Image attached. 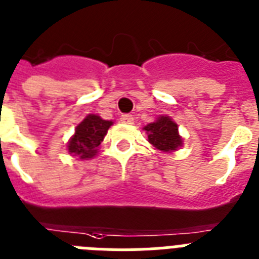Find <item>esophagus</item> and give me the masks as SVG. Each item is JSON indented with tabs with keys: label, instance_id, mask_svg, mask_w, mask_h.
Segmentation results:
<instances>
[{
	"label": "esophagus",
	"instance_id": "34e87169",
	"mask_svg": "<svg viewBox=\"0 0 259 259\" xmlns=\"http://www.w3.org/2000/svg\"><path fill=\"white\" fill-rule=\"evenodd\" d=\"M120 121L122 123H126V125H132L134 122V118H133L132 114H122L120 118Z\"/></svg>",
	"mask_w": 259,
	"mask_h": 259
}]
</instances>
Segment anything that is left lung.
I'll return each instance as SVG.
<instances>
[{
    "label": "left lung",
    "instance_id": "obj_1",
    "mask_svg": "<svg viewBox=\"0 0 259 259\" xmlns=\"http://www.w3.org/2000/svg\"><path fill=\"white\" fill-rule=\"evenodd\" d=\"M143 130L147 134L148 143L161 152L177 151L183 146V137L180 136L179 125L169 116L161 114L147 123Z\"/></svg>",
    "mask_w": 259,
    "mask_h": 259
}]
</instances>
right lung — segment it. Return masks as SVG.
<instances>
[{
  "mask_svg": "<svg viewBox=\"0 0 259 259\" xmlns=\"http://www.w3.org/2000/svg\"><path fill=\"white\" fill-rule=\"evenodd\" d=\"M113 121L103 120L98 114H87L75 127V132L67 142V151L80 160H89L99 152V146L107 136Z\"/></svg>",
  "mask_w": 259,
  "mask_h": 259,
  "instance_id": "add662e5",
  "label": "right lung"
}]
</instances>
